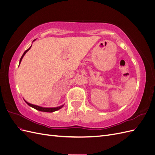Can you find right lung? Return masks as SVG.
Returning a JSON list of instances; mask_svg holds the SVG:
<instances>
[{
    "label": "right lung",
    "instance_id": "right-lung-1",
    "mask_svg": "<svg viewBox=\"0 0 155 155\" xmlns=\"http://www.w3.org/2000/svg\"><path fill=\"white\" fill-rule=\"evenodd\" d=\"M35 41V40H34ZM31 46L28 49V50H26L25 52H24V54H22V57H21V59H20V62H19V64H20V63L21 62V60H22V58L24 57V55H25V54L30 49V48H31ZM25 102L26 103V104L28 105L29 106H30V107H33V108H34V109H35L36 110H39V111H43V112H54V111H56V110H59V109H60L61 108H62L63 107V105H61V106H60V107H55V108H45V107H39V106H37V105H33V104H29V103H28L27 101H25Z\"/></svg>",
    "mask_w": 155,
    "mask_h": 155
}]
</instances>
